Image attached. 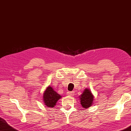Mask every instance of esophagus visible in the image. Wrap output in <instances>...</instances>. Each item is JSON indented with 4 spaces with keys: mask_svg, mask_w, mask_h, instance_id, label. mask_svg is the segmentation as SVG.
<instances>
[{
    "mask_svg": "<svg viewBox=\"0 0 131 131\" xmlns=\"http://www.w3.org/2000/svg\"><path fill=\"white\" fill-rule=\"evenodd\" d=\"M74 94V92L73 91H72V92H67V95H70V96H73Z\"/></svg>",
    "mask_w": 131,
    "mask_h": 131,
    "instance_id": "esophagus-1",
    "label": "esophagus"
}]
</instances>
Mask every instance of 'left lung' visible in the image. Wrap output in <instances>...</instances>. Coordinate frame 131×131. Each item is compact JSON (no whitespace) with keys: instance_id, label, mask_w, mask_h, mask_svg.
<instances>
[{"instance_id":"1","label":"left lung","mask_w":131,"mask_h":131,"mask_svg":"<svg viewBox=\"0 0 131 131\" xmlns=\"http://www.w3.org/2000/svg\"><path fill=\"white\" fill-rule=\"evenodd\" d=\"M80 103L82 107L86 108L92 105L94 96L92 94L89 89H85L83 93L80 96Z\"/></svg>"}]
</instances>
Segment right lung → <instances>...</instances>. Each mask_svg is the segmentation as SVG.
Wrapping results in <instances>:
<instances>
[{"label": "right lung", "instance_id": "add662e5", "mask_svg": "<svg viewBox=\"0 0 131 131\" xmlns=\"http://www.w3.org/2000/svg\"><path fill=\"white\" fill-rule=\"evenodd\" d=\"M61 98V95L54 91L51 86H48L43 95V102L48 107H53Z\"/></svg>", "mask_w": 131, "mask_h": 131}]
</instances>
